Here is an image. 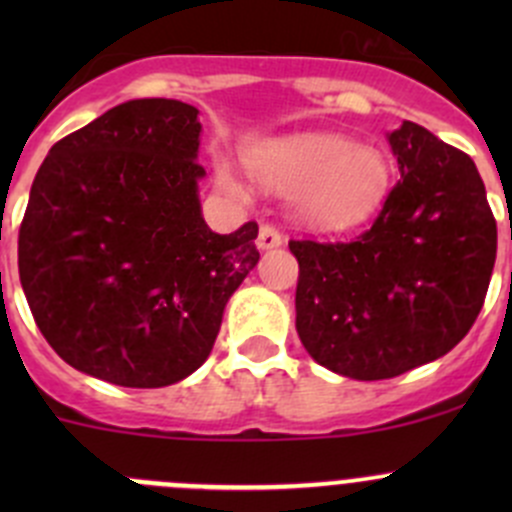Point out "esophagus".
<instances>
[{"mask_svg": "<svg viewBox=\"0 0 512 512\" xmlns=\"http://www.w3.org/2000/svg\"><path fill=\"white\" fill-rule=\"evenodd\" d=\"M280 245H282L280 230L270 223H262L260 235H257V247H260V250H272V247H280Z\"/></svg>", "mask_w": 512, "mask_h": 512, "instance_id": "1", "label": "esophagus"}]
</instances>
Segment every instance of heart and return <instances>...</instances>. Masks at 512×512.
Returning a JSON list of instances; mask_svg holds the SVG:
<instances>
[{
  "instance_id": "b5f03b06",
  "label": "heart",
  "mask_w": 512,
  "mask_h": 512,
  "mask_svg": "<svg viewBox=\"0 0 512 512\" xmlns=\"http://www.w3.org/2000/svg\"><path fill=\"white\" fill-rule=\"evenodd\" d=\"M245 165L262 185L292 190V210L304 225L347 230L369 220L391 188V165L374 146H354L337 133L267 138L245 151ZM220 188L242 193L227 160L215 163Z\"/></svg>"
}]
</instances>
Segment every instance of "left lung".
<instances>
[{
    "label": "left lung",
    "mask_w": 512,
    "mask_h": 512,
    "mask_svg": "<svg viewBox=\"0 0 512 512\" xmlns=\"http://www.w3.org/2000/svg\"><path fill=\"white\" fill-rule=\"evenodd\" d=\"M401 180L349 242L289 240L297 334L317 364L394 379L448 354L476 322L498 227L476 163L414 121L389 136Z\"/></svg>",
    "instance_id": "8db88e82"
}]
</instances>
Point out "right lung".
I'll list each match as a JSON object with an SVG mask.
<instances>
[{
	"mask_svg": "<svg viewBox=\"0 0 512 512\" xmlns=\"http://www.w3.org/2000/svg\"><path fill=\"white\" fill-rule=\"evenodd\" d=\"M198 108L136 98L54 143L19 227V280L56 354L158 389L210 356L225 304L257 265V223L200 213Z\"/></svg>",
	"mask_w": 512,
	"mask_h": 512,
	"instance_id": "1",
	"label": "right lung"
}]
</instances>
